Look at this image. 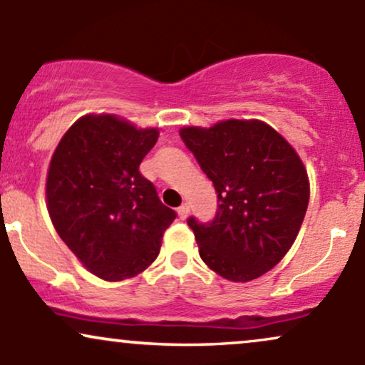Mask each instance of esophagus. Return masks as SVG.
<instances>
[{
	"label": "esophagus",
	"instance_id": "34e87169",
	"mask_svg": "<svg viewBox=\"0 0 365 365\" xmlns=\"http://www.w3.org/2000/svg\"><path fill=\"white\" fill-rule=\"evenodd\" d=\"M177 212L182 220H185V217L188 216V212H190V207H188V204H182V206L177 209Z\"/></svg>",
	"mask_w": 365,
	"mask_h": 365
}]
</instances>
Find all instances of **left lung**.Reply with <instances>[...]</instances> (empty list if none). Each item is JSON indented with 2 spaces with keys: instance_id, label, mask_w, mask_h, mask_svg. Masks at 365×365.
Wrapping results in <instances>:
<instances>
[{
  "instance_id": "left-lung-1",
  "label": "left lung",
  "mask_w": 365,
  "mask_h": 365,
  "mask_svg": "<svg viewBox=\"0 0 365 365\" xmlns=\"http://www.w3.org/2000/svg\"><path fill=\"white\" fill-rule=\"evenodd\" d=\"M217 194L211 221L187 220L200 259L232 282H250L283 259L302 226L309 180L297 153L262 121L180 130Z\"/></svg>"
}]
</instances>
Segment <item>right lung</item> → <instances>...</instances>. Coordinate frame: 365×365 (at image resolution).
Here are the masks:
<instances>
[{
	"label": "right lung",
	"mask_w": 365,
	"mask_h": 365,
	"mask_svg": "<svg viewBox=\"0 0 365 365\" xmlns=\"http://www.w3.org/2000/svg\"><path fill=\"white\" fill-rule=\"evenodd\" d=\"M158 135L111 115L83 116L53 154L46 199L54 228L83 266L108 282L142 273L177 217L139 171Z\"/></svg>",
	"instance_id": "add662e5"
}]
</instances>
